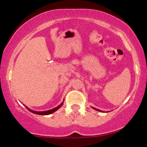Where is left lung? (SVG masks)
Here are the masks:
<instances>
[{
    "mask_svg": "<svg viewBox=\"0 0 147 147\" xmlns=\"http://www.w3.org/2000/svg\"><path fill=\"white\" fill-rule=\"evenodd\" d=\"M92 108H93V109H94V110H97V111H99V112H103L104 111H102V110H100L99 109H97V108H94V107H92Z\"/></svg>",
    "mask_w": 147,
    "mask_h": 147,
    "instance_id": "obj_1",
    "label": "left lung"
}]
</instances>
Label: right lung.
<instances>
[{
    "mask_svg": "<svg viewBox=\"0 0 147 147\" xmlns=\"http://www.w3.org/2000/svg\"><path fill=\"white\" fill-rule=\"evenodd\" d=\"M63 101L62 103L60 104V105H59L58 106H57L56 108H53V109L51 110H47V111H41V112H38V111H34V110H31L30 108H29L28 107H27V106H25L26 108H27V109L28 110H29L30 112H31L32 113H34V114H39V115H49V114H51L52 113H53V112H55V111H57V110L59 109V108H60V107H61V106H63Z\"/></svg>",
    "mask_w": 147,
    "mask_h": 147,
    "instance_id": "right-lung-1",
    "label": "right lung"
}]
</instances>
